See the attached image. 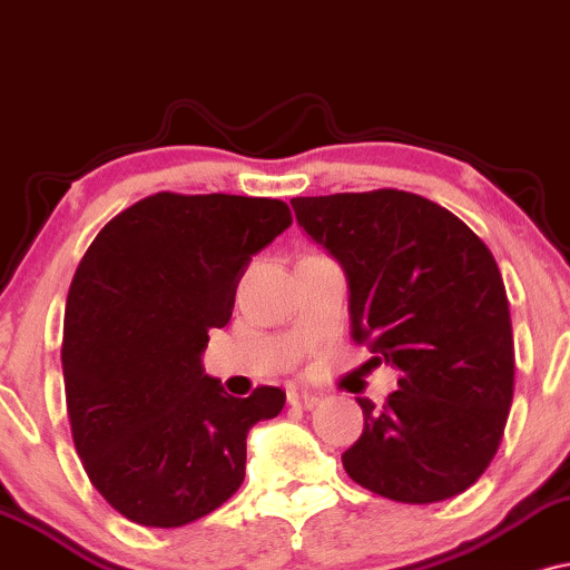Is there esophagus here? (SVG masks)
Segmentation results:
<instances>
[{
	"label": "esophagus",
	"mask_w": 570,
	"mask_h": 570,
	"mask_svg": "<svg viewBox=\"0 0 570 570\" xmlns=\"http://www.w3.org/2000/svg\"><path fill=\"white\" fill-rule=\"evenodd\" d=\"M320 403V397H314L309 392H301V390H287V405L293 407H304V411H312L314 405Z\"/></svg>",
	"instance_id": "obj_1"
}]
</instances>
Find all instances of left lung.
Wrapping results in <instances>:
<instances>
[{
  "label": "left lung",
  "mask_w": 570,
  "mask_h": 570,
  "mask_svg": "<svg viewBox=\"0 0 570 570\" xmlns=\"http://www.w3.org/2000/svg\"><path fill=\"white\" fill-rule=\"evenodd\" d=\"M298 224L350 279L352 338L400 371L344 451L357 485L434 504L478 483L514 392L510 301L497 258L451 210L400 189L291 199Z\"/></svg>",
  "instance_id": "left-lung-1"
}]
</instances>
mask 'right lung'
<instances>
[{"label": "right lung", "instance_id": "obj_1", "mask_svg": "<svg viewBox=\"0 0 570 570\" xmlns=\"http://www.w3.org/2000/svg\"><path fill=\"white\" fill-rule=\"evenodd\" d=\"M293 224L283 199L157 191L114 216L66 298V411L82 466L119 514L180 528L245 480V438L285 405L279 386L232 397L199 354L229 323L261 247Z\"/></svg>", "mask_w": 570, "mask_h": 570}]
</instances>
